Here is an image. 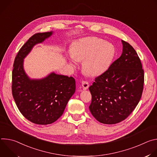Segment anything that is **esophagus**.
Instances as JSON below:
<instances>
[{
	"instance_id": "34e87169",
	"label": "esophagus",
	"mask_w": 157,
	"mask_h": 157,
	"mask_svg": "<svg viewBox=\"0 0 157 157\" xmlns=\"http://www.w3.org/2000/svg\"><path fill=\"white\" fill-rule=\"evenodd\" d=\"M81 85H82V87L84 90H86V89H87L89 87V83L87 81H82Z\"/></svg>"
}]
</instances>
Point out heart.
Returning <instances> with one entry per match:
<instances>
[{
  "label": "heart",
  "instance_id": "obj_1",
  "mask_svg": "<svg viewBox=\"0 0 157 157\" xmlns=\"http://www.w3.org/2000/svg\"><path fill=\"white\" fill-rule=\"evenodd\" d=\"M113 44L97 37L89 36L78 40L71 52L70 61L73 66L82 61L85 73L92 76L102 75L109 68L114 56Z\"/></svg>",
  "mask_w": 157,
  "mask_h": 157
}]
</instances>
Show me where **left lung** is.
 <instances>
[{"mask_svg": "<svg viewBox=\"0 0 157 157\" xmlns=\"http://www.w3.org/2000/svg\"><path fill=\"white\" fill-rule=\"evenodd\" d=\"M122 43L121 56L89 88L92 96L89 110L97 121L105 124L125 120L137 105L143 92L144 71L140 59L129 43Z\"/></svg>", "mask_w": 157, "mask_h": 157, "instance_id": "left-lung-1", "label": "left lung"}]
</instances>
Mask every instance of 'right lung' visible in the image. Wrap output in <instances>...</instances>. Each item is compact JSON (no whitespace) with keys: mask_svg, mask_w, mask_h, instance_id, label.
<instances>
[{"mask_svg":"<svg viewBox=\"0 0 157 157\" xmlns=\"http://www.w3.org/2000/svg\"><path fill=\"white\" fill-rule=\"evenodd\" d=\"M52 34L53 32L38 33L31 36L18 52L12 71V91L16 105L27 119L38 125L57 121L76 90L73 77L53 72L42 79H31L24 70V58L35 44Z\"/></svg>","mask_w":157,"mask_h":157,"instance_id":"obj_1","label":"right lung"}]
</instances>
